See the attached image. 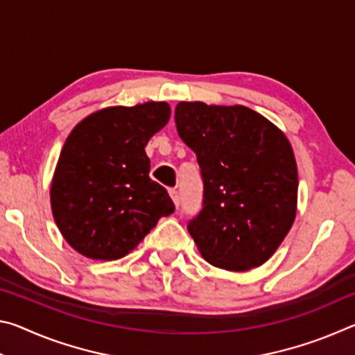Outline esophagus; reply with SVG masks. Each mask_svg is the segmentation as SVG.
Instances as JSON below:
<instances>
[{
    "mask_svg": "<svg viewBox=\"0 0 355 355\" xmlns=\"http://www.w3.org/2000/svg\"><path fill=\"white\" fill-rule=\"evenodd\" d=\"M169 194L172 197L173 203H175V207L178 208L180 207V194H178V191L177 189H169Z\"/></svg>",
    "mask_w": 355,
    "mask_h": 355,
    "instance_id": "34e87169",
    "label": "esophagus"
}]
</instances>
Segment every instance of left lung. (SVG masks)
<instances>
[{
    "label": "left lung",
    "mask_w": 355,
    "mask_h": 355,
    "mask_svg": "<svg viewBox=\"0 0 355 355\" xmlns=\"http://www.w3.org/2000/svg\"><path fill=\"white\" fill-rule=\"evenodd\" d=\"M178 136L197 155L200 213L188 232L205 260L227 271L268 261L290 232L297 207V166L290 141L245 106L180 101Z\"/></svg>",
    "instance_id": "1"
}]
</instances>
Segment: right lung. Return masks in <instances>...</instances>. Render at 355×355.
Wrapping results in <instances>:
<instances>
[{
	"mask_svg": "<svg viewBox=\"0 0 355 355\" xmlns=\"http://www.w3.org/2000/svg\"><path fill=\"white\" fill-rule=\"evenodd\" d=\"M171 106H112L81 120L65 141L51 182V209L71 248L94 260L130 254L175 209L150 178L146 146L169 122Z\"/></svg>",
	"mask_w": 355,
	"mask_h": 355,
	"instance_id": "obj_1",
	"label": "right lung"
}]
</instances>
